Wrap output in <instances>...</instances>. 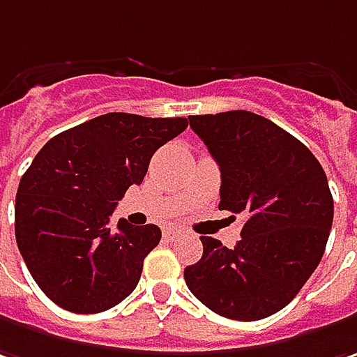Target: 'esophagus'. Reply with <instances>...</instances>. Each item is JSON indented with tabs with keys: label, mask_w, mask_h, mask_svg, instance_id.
Listing matches in <instances>:
<instances>
[{
	"label": "esophagus",
	"mask_w": 357,
	"mask_h": 357,
	"mask_svg": "<svg viewBox=\"0 0 357 357\" xmlns=\"http://www.w3.org/2000/svg\"><path fill=\"white\" fill-rule=\"evenodd\" d=\"M179 233H181V229H179V227H166V229H164V237H166L167 241H174L176 237H178Z\"/></svg>",
	"instance_id": "obj_1"
}]
</instances>
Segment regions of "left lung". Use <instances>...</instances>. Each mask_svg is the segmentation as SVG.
I'll return each instance as SVG.
<instances>
[{
	"instance_id": "1",
	"label": "left lung",
	"mask_w": 357,
	"mask_h": 357,
	"mask_svg": "<svg viewBox=\"0 0 357 357\" xmlns=\"http://www.w3.org/2000/svg\"><path fill=\"white\" fill-rule=\"evenodd\" d=\"M190 126L221 169L219 209L245 215V225L233 249L203 235L185 284L219 316L266 318L298 294L324 255L334 219L324 169L301 140L255 112L190 116Z\"/></svg>"
}]
</instances>
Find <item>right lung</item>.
I'll return each mask as SVG.
<instances>
[{"mask_svg": "<svg viewBox=\"0 0 357 357\" xmlns=\"http://www.w3.org/2000/svg\"><path fill=\"white\" fill-rule=\"evenodd\" d=\"M188 118L108 112L56 134L19 181L15 239L33 280L75 314L105 312L136 289L158 225L112 223L130 185H140L158 148Z\"/></svg>", "mask_w": 357, "mask_h": 357, "instance_id": "1", "label": "right lung"}]
</instances>
